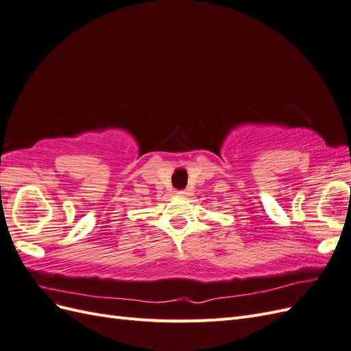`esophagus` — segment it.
I'll return each mask as SVG.
<instances>
[{"mask_svg":"<svg viewBox=\"0 0 351 351\" xmlns=\"http://www.w3.org/2000/svg\"><path fill=\"white\" fill-rule=\"evenodd\" d=\"M178 195L180 196H184V197H189V196L193 195V190L192 189H184V190H182V192H178Z\"/></svg>","mask_w":351,"mask_h":351,"instance_id":"1","label":"esophagus"}]
</instances>
